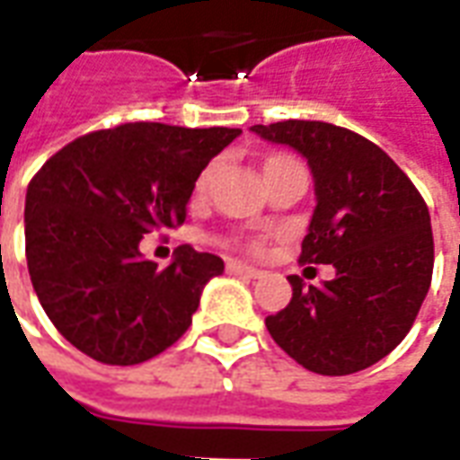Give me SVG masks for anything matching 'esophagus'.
<instances>
[{
  "mask_svg": "<svg viewBox=\"0 0 460 460\" xmlns=\"http://www.w3.org/2000/svg\"><path fill=\"white\" fill-rule=\"evenodd\" d=\"M229 270L236 273V276H246V279H261L263 276V270L253 269V266L243 263V261H229Z\"/></svg>",
  "mask_w": 460,
  "mask_h": 460,
  "instance_id": "34e87169",
  "label": "esophagus"
}]
</instances>
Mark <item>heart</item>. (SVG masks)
<instances>
[{
	"mask_svg": "<svg viewBox=\"0 0 460 460\" xmlns=\"http://www.w3.org/2000/svg\"><path fill=\"white\" fill-rule=\"evenodd\" d=\"M209 180H211V167H209V170H204L199 174V180H197V191L207 190V184H209Z\"/></svg>",
	"mask_w": 460,
	"mask_h": 460,
	"instance_id": "b5f03b06",
	"label": "heart"
}]
</instances>
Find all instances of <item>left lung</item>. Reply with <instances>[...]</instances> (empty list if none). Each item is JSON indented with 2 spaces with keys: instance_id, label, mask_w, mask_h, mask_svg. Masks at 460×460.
<instances>
[{
  "instance_id": "obj_1",
  "label": "left lung",
  "mask_w": 460,
  "mask_h": 460,
  "mask_svg": "<svg viewBox=\"0 0 460 460\" xmlns=\"http://www.w3.org/2000/svg\"><path fill=\"white\" fill-rule=\"evenodd\" d=\"M263 140L308 160L315 209L300 263H332L335 279L305 288L266 318L270 338L318 375L359 372L402 340L434 270L431 217L394 160L352 130L320 120L251 125Z\"/></svg>"
}]
</instances>
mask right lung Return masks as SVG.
Masks as SVG:
<instances>
[{"label": "right lung", "mask_w": 460, "mask_h": 460, "mask_svg": "<svg viewBox=\"0 0 460 460\" xmlns=\"http://www.w3.org/2000/svg\"><path fill=\"white\" fill-rule=\"evenodd\" d=\"M239 135L130 122L66 145L31 180L29 276L49 320L84 355L140 365L187 332L224 261L180 246L157 269L140 241L180 226L201 170Z\"/></svg>", "instance_id": "right-lung-1"}]
</instances>
